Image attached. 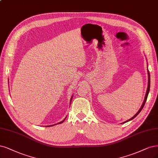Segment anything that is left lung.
Here are the masks:
<instances>
[{
	"label": "left lung",
	"mask_w": 158,
	"mask_h": 158,
	"mask_svg": "<svg viewBox=\"0 0 158 158\" xmlns=\"http://www.w3.org/2000/svg\"><path fill=\"white\" fill-rule=\"evenodd\" d=\"M148 88H147V90H146V95H145V97H144V102H143V105H142V106H141V107H140V108L139 109V110L137 112V113L135 114V115L133 116V117H132L131 118H130L129 119H128V120H127V121H126V122H124L123 123H126V122H129V121H130V120H131V119H133V118H135L136 116H137L138 114L140 112V111L142 110V109L143 108V107H144V105H145V102H146V99H147V97H148V93H149V91H150V73H149V71H148Z\"/></svg>",
	"instance_id": "left-lung-1"
}]
</instances>
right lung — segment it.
Segmentation results:
<instances>
[{"label":"right lung","mask_w":158,"mask_h":158,"mask_svg":"<svg viewBox=\"0 0 158 158\" xmlns=\"http://www.w3.org/2000/svg\"><path fill=\"white\" fill-rule=\"evenodd\" d=\"M72 99H73V97H71V99H70V102H71V101H72ZM67 118V117H66ZM66 118H65L64 119H63V121H61V122H59V123H56V124H54V125H52V126H48L49 127H50V126H56V125H57V124H60V123H62L64 120H65V119H66Z\"/></svg>","instance_id":"right-lung-1"}]
</instances>
